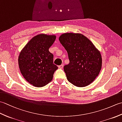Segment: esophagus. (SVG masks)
Here are the masks:
<instances>
[{
	"mask_svg": "<svg viewBox=\"0 0 122 122\" xmlns=\"http://www.w3.org/2000/svg\"><path fill=\"white\" fill-rule=\"evenodd\" d=\"M58 67H59V69H63V64H61V65H60V66H58Z\"/></svg>",
	"mask_w": 122,
	"mask_h": 122,
	"instance_id": "obj_1",
	"label": "esophagus"
}]
</instances>
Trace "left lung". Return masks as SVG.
Masks as SVG:
<instances>
[{
    "label": "left lung",
    "instance_id": "8db88e82",
    "mask_svg": "<svg viewBox=\"0 0 122 122\" xmlns=\"http://www.w3.org/2000/svg\"><path fill=\"white\" fill-rule=\"evenodd\" d=\"M59 41L68 54L70 62L64 66L68 81L77 87L91 83L102 68L99 51L80 33H64L59 37Z\"/></svg>",
    "mask_w": 122,
    "mask_h": 122
}]
</instances>
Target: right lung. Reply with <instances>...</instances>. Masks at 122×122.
I'll return each instance as SVG.
<instances>
[{"label":"right lung","instance_id":"obj_1","mask_svg":"<svg viewBox=\"0 0 122 122\" xmlns=\"http://www.w3.org/2000/svg\"><path fill=\"white\" fill-rule=\"evenodd\" d=\"M56 37L41 34L31 39L20 52L18 63L24 78L36 87L45 86L53 79L58 67L53 63V55L49 49Z\"/></svg>","mask_w":122,"mask_h":122}]
</instances>
